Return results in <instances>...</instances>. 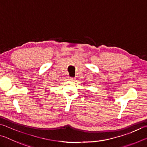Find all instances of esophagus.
I'll use <instances>...</instances> for the list:
<instances>
[{"instance_id":"1","label":"esophagus","mask_w":147,"mask_h":147,"mask_svg":"<svg viewBox=\"0 0 147 147\" xmlns=\"http://www.w3.org/2000/svg\"><path fill=\"white\" fill-rule=\"evenodd\" d=\"M69 80H71V81H74V80H75V78H72V77H69Z\"/></svg>"}]
</instances>
